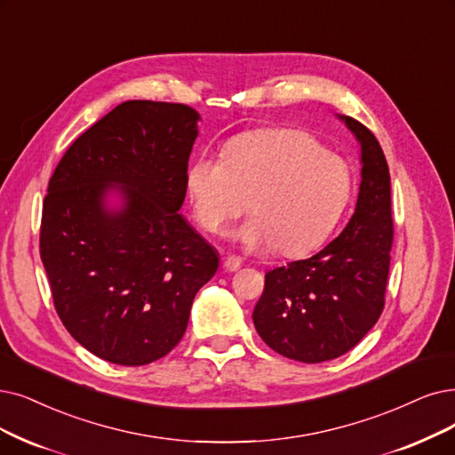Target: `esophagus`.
Returning <instances> with one entry per match:
<instances>
[{"label": "esophagus", "instance_id": "esophagus-1", "mask_svg": "<svg viewBox=\"0 0 455 455\" xmlns=\"http://www.w3.org/2000/svg\"><path fill=\"white\" fill-rule=\"evenodd\" d=\"M241 265H243V261H241L237 256H228V258L224 259V268H226V270H229V272L239 270V268H241Z\"/></svg>", "mask_w": 455, "mask_h": 455}]
</instances>
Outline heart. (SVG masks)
<instances>
[{
	"label": "heart",
	"instance_id": "1",
	"mask_svg": "<svg viewBox=\"0 0 455 455\" xmlns=\"http://www.w3.org/2000/svg\"><path fill=\"white\" fill-rule=\"evenodd\" d=\"M197 222L224 233L250 204L239 231L248 248L272 244L283 256L317 246L351 194L343 162L299 129H265L228 141L222 158H197L187 175Z\"/></svg>",
	"mask_w": 455,
	"mask_h": 455
}]
</instances>
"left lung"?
Returning a JSON list of instances; mask_svg holds the SVG:
<instances>
[{
	"label": "left lung",
	"instance_id": "1",
	"mask_svg": "<svg viewBox=\"0 0 455 455\" xmlns=\"http://www.w3.org/2000/svg\"><path fill=\"white\" fill-rule=\"evenodd\" d=\"M360 143V188L349 224L315 256L268 270L253 324L270 349L317 364L364 338L385 307L394 239L390 172L370 129L339 116Z\"/></svg>",
	"mask_w": 455,
	"mask_h": 455
}]
</instances>
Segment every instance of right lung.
Instances as JSON below:
<instances>
[{
    "instance_id": "1",
    "label": "right lung",
    "mask_w": 455,
    "mask_h": 455,
    "mask_svg": "<svg viewBox=\"0 0 455 455\" xmlns=\"http://www.w3.org/2000/svg\"><path fill=\"white\" fill-rule=\"evenodd\" d=\"M199 114L126 100L60 160L43 205L41 259L68 334L95 356L143 366L183 338L216 250L179 209ZM122 197L107 205V194Z\"/></svg>"
}]
</instances>
